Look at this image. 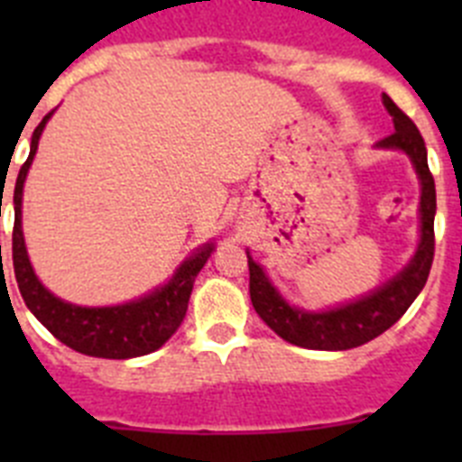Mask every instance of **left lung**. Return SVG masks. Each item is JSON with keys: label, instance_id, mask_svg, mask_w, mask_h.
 <instances>
[{"label": "left lung", "instance_id": "8db88e82", "mask_svg": "<svg viewBox=\"0 0 462 462\" xmlns=\"http://www.w3.org/2000/svg\"><path fill=\"white\" fill-rule=\"evenodd\" d=\"M383 106L393 117L395 132L382 138L377 148L402 150L414 164L416 175L421 180V240L416 247L414 256L393 280L383 287L374 289L368 296L358 298L354 303L340 305V308L326 310V312H305L300 308L289 305L280 296L263 268L256 263L247 252V266H250V298L256 314L266 321L282 340L291 342L305 349H321V352H342L354 349L365 342L382 336L395 321L407 312L414 298L426 287L430 275L432 256H435V180L428 169L426 143L416 129L414 122L393 104L389 94H383Z\"/></svg>", "mask_w": 462, "mask_h": 462}]
</instances>
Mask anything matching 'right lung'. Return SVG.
Segmentation results:
<instances>
[{"instance_id":"obj_1","label":"right lung","mask_w":462,"mask_h":462,"mask_svg":"<svg viewBox=\"0 0 462 462\" xmlns=\"http://www.w3.org/2000/svg\"><path fill=\"white\" fill-rule=\"evenodd\" d=\"M51 116L52 113H48L32 134L30 157L20 169L14 191V271L24 305L57 340L80 354L97 358H136L152 354L180 328L196 275L210 259L215 245L206 243L199 247L194 254L182 261L180 268L173 273L164 287H157L152 293L132 303L110 305V308H80L48 291L34 275L27 247H24L23 187L36 148H39L41 132Z\"/></svg>"}]
</instances>
